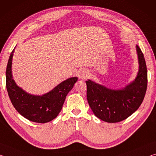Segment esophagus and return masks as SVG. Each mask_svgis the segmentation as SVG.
Segmentation results:
<instances>
[{
	"label": "esophagus",
	"mask_w": 156,
	"mask_h": 156,
	"mask_svg": "<svg viewBox=\"0 0 156 156\" xmlns=\"http://www.w3.org/2000/svg\"><path fill=\"white\" fill-rule=\"evenodd\" d=\"M89 77V73L85 70H83L80 73V78L82 80H85Z\"/></svg>",
	"instance_id": "34e87169"
}]
</instances>
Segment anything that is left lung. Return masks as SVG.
Returning a JSON list of instances; mask_svg holds the SVG:
<instances>
[{"label":"left lung","mask_w":156,"mask_h":156,"mask_svg":"<svg viewBox=\"0 0 156 156\" xmlns=\"http://www.w3.org/2000/svg\"><path fill=\"white\" fill-rule=\"evenodd\" d=\"M139 70L132 83L121 89H111L94 83L86 81L87 98L92 112L100 120L107 122H118L125 120L140 106L147 87L146 62L140 47L136 45Z\"/></svg>","instance_id":"1"}]
</instances>
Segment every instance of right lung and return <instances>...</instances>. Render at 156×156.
<instances>
[{
	"instance_id": "obj_1",
	"label": "right lung",
	"mask_w": 156,
	"mask_h": 156,
	"mask_svg": "<svg viewBox=\"0 0 156 156\" xmlns=\"http://www.w3.org/2000/svg\"><path fill=\"white\" fill-rule=\"evenodd\" d=\"M14 49L10 54L6 69V87L13 106L29 120L38 123L50 122L61 111L66 96L73 87L78 78H68L42 96L28 94L16 84L12 77V64Z\"/></svg>"
}]
</instances>
